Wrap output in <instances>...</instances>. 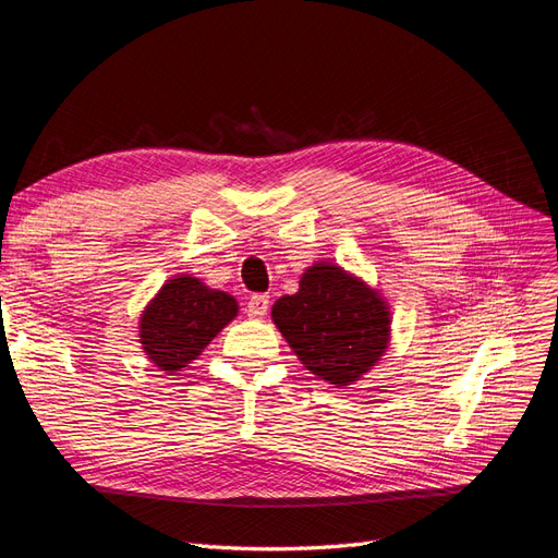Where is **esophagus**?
Masks as SVG:
<instances>
[{
    "mask_svg": "<svg viewBox=\"0 0 558 558\" xmlns=\"http://www.w3.org/2000/svg\"><path fill=\"white\" fill-rule=\"evenodd\" d=\"M269 310V298L267 295H251L246 302V314L251 318H263Z\"/></svg>",
    "mask_w": 558,
    "mask_h": 558,
    "instance_id": "34e87169",
    "label": "esophagus"
}]
</instances>
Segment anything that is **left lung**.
<instances>
[{
    "label": "left lung",
    "mask_w": 558,
    "mask_h": 558,
    "mask_svg": "<svg viewBox=\"0 0 558 558\" xmlns=\"http://www.w3.org/2000/svg\"><path fill=\"white\" fill-rule=\"evenodd\" d=\"M272 320L305 367L335 386H349L379 361L391 326L381 298L328 263L312 265L300 291L275 302Z\"/></svg>",
    "instance_id": "1"
}]
</instances>
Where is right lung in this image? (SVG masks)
<instances>
[{"label":"right lung","mask_w":558,"mask_h":558,"mask_svg":"<svg viewBox=\"0 0 558 558\" xmlns=\"http://www.w3.org/2000/svg\"><path fill=\"white\" fill-rule=\"evenodd\" d=\"M234 316L238 302L232 295L183 275L167 281L146 307L140 337L146 356L160 369L174 373L195 361Z\"/></svg>","instance_id":"1"}]
</instances>
